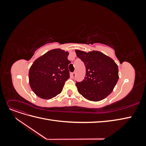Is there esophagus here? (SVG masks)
<instances>
[{
  "label": "esophagus",
  "mask_w": 146,
  "mask_h": 146,
  "mask_svg": "<svg viewBox=\"0 0 146 146\" xmlns=\"http://www.w3.org/2000/svg\"><path fill=\"white\" fill-rule=\"evenodd\" d=\"M76 72H72V73L71 74V76H72V77H73V78H74L75 77H76Z\"/></svg>",
  "instance_id": "esophagus-1"
}]
</instances>
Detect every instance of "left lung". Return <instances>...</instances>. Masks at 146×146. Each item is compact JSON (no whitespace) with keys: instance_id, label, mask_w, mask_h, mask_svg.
Listing matches in <instances>:
<instances>
[{"instance_id":"1","label":"left lung","mask_w":146,"mask_h":146,"mask_svg":"<svg viewBox=\"0 0 146 146\" xmlns=\"http://www.w3.org/2000/svg\"><path fill=\"white\" fill-rule=\"evenodd\" d=\"M76 52L86 68L84 80L76 84L79 93L91 101L98 102L107 98L119 79L117 64L99 51L87 53L76 50Z\"/></svg>"}]
</instances>
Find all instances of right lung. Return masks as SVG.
I'll return each instance as SVG.
<instances>
[{"mask_svg": "<svg viewBox=\"0 0 146 146\" xmlns=\"http://www.w3.org/2000/svg\"><path fill=\"white\" fill-rule=\"evenodd\" d=\"M68 52L55 48L35 60L29 70L30 86L39 98L50 99L63 90L69 78Z\"/></svg>", "mask_w": 146, "mask_h": 146, "instance_id": "add662e5", "label": "right lung"}]
</instances>
